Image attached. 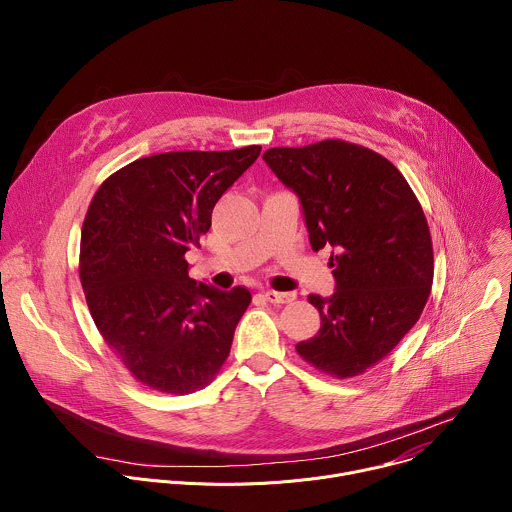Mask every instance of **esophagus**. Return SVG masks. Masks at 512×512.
Masks as SVG:
<instances>
[{"instance_id":"obj_1","label":"esophagus","mask_w":512,"mask_h":512,"mask_svg":"<svg viewBox=\"0 0 512 512\" xmlns=\"http://www.w3.org/2000/svg\"><path fill=\"white\" fill-rule=\"evenodd\" d=\"M294 294H281V291H273V289H269V291H265V300L269 302V304H289V302H294Z\"/></svg>"}]
</instances>
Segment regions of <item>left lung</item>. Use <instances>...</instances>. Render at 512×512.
Segmentation results:
<instances>
[{"label":"left lung","mask_w":512,"mask_h":512,"mask_svg":"<svg viewBox=\"0 0 512 512\" xmlns=\"http://www.w3.org/2000/svg\"><path fill=\"white\" fill-rule=\"evenodd\" d=\"M263 160L298 194L312 249H334L336 291L308 298L322 326L296 350L330 377H356L401 342L429 298L433 249L423 208L387 158L350 141L271 148Z\"/></svg>","instance_id":"8db88e82"}]
</instances>
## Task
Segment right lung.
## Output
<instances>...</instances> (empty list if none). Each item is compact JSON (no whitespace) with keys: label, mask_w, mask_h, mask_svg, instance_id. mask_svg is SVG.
Here are the masks:
<instances>
[{"label":"right lung","mask_w":512,"mask_h":512,"mask_svg":"<svg viewBox=\"0 0 512 512\" xmlns=\"http://www.w3.org/2000/svg\"><path fill=\"white\" fill-rule=\"evenodd\" d=\"M259 152L247 145L139 158L111 174L89 204L79 259L89 312L125 369L160 393L208 385L251 304L245 287L221 291L188 277L184 255Z\"/></svg>","instance_id":"obj_1"}]
</instances>
